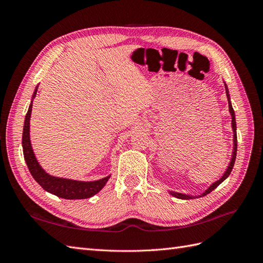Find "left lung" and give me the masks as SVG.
<instances>
[{
	"label": "left lung",
	"instance_id": "8db88e82",
	"mask_svg": "<svg viewBox=\"0 0 263 263\" xmlns=\"http://www.w3.org/2000/svg\"><path fill=\"white\" fill-rule=\"evenodd\" d=\"M225 89H226V94H227V100H228V106H229V113L230 115H232V127H233V132H234V149H233V155H232V160H230L227 169L225 171V173L222 174V177L217 180L216 182H214L213 184L205 191V192H203L201 195H198V197L201 196H205L208 195L209 193H211L213 190L216 189L220 183L226 180L228 178V176L230 174V172H232L233 168H234V164H235V160H236V155H237V133H236V118H235V112H234V108L232 106V103H230V97H229V92H228V87L227 85L225 84ZM170 194L173 195L174 197L177 198H181V200H191V198H195L197 196H192V195H186V194H182V193H178V192H172V191H170Z\"/></svg>",
	"mask_w": 263,
	"mask_h": 263
}]
</instances>
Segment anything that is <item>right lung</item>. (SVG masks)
I'll list each match as a JSON object with an SVG mask.
<instances>
[{"instance_id": "obj_1", "label": "right lung", "mask_w": 263, "mask_h": 263, "mask_svg": "<svg viewBox=\"0 0 263 263\" xmlns=\"http://www.w3.org/2000/svg\"><path fill=\"white\" fill-rule=\"evenodd\" d=\"M38 87V86H37ZM37 87L33 94L29 108L25 116V122H24V129H23V137H22V145H23V153L24 158H25L26 164L29 169V172L36 182L41 185L45 191L49 192L58 197L66 198V200H83V198H89L104 187L109 177H105L98 181H76L71 179H63L58 177H52L49 173H47L41 164L38 163L35 154L31 148L30 137H29V119L31 115V107H33V100L36 97Z\"/></svg>"}]
</instances>
